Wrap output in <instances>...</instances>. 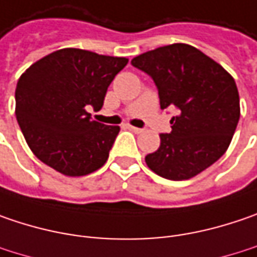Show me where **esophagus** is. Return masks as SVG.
Segmentation results:
<instances>
[{"instance_id": "obj_1", "label": "esophagus", "mask_w": 257, "mask_h": 257, "mask_svg": "<svg viewBox=\"0 0 257 257\" xmlns=\"http://www.w3.org/2000/svg\"><path fill=\"white\" fill-rule=\"evenodd\" d=\"M126 128H128L129 131H132V132H135V134H141V132H143V129L135 128V126H132V125H126Z\"/></svg>"}]
</instances>
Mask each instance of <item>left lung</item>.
Returning <instances> with one entry per match:
<instances>
[{
  "mask_svg": "<svg viewBox=\"0 0 257 257\" xmlns=\"http://www.w3.org/2000/svg\"><path fill=\"white\" fill-rule=\"evenodd\" d=\"M131 64L157 85L161 109L174 106L172 132L160 135L147 166L164 179L188 180L227 151L240 119L234 78L214 59L186 43H173L135 56Z\"/></svg>",
  "mask_w": 257,
  "mask_h": 257,
  "instance_id": "left-lung-1",
  "label": "left lung"
}]
</instances>
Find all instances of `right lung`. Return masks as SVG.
<instances>
[{
  "mask_svg": "<svg viewBox=\"0 0 257 257\" xmlns=\"http://www.w3.org/2000/svg\"><path fill=\"white\" fill-rule=\"evenodd\" d=\"M126 64V58L65 48L24 71L16 88V117L42 163L78 177L107 161L120 128L93 120L87 107L101 109L107 87Z\"/></svg>",
  "mask_w": 257,
  "mask_h": 257,
  "instance_id": "1",
  "label": "right lung"
}]
</instances>
